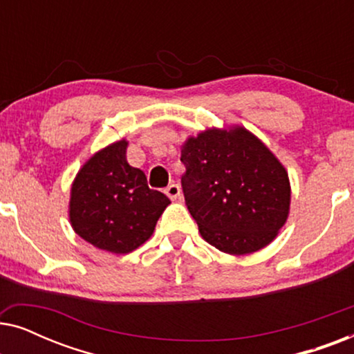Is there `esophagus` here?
Returning <instances> with one entry per match:
<instances>
[{
	"label": "esophagus",
	"mask_w": 354,
	"mask_h": 354,
	"mask_svg": "<svg viewBox=\"0 0 354 354\" xmlns=\"http://www.w3.org/2000/svg\"><path fill=\"white\" fill-rule=\"evenodd\" d=\"M164 192H166V195L171 198V200H177V198L180 196V187H178L177 183H171Z\"/></svg>",
	"instance_id": "34e87169"
}]
</instances>
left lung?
Wrapping results in <instances>:
<instances>
[{
	"label": "left lung",
	"instance_id": "8db88e82",
	"mask_svg": "<svg viewBox=\"0 0 354 354\" xmlns=\"http://www.w3.org/2000/svg\"><path fill=\"white\" fill-rule=\"evenodd\" d=\"M185 205L207 243L246 254L275 239L288 216V174L243 127L206 130L183 145Z\"/></svg>",
	"mask_w": 354,
	"mask_h": 354
}]
</instances>
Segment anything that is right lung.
<instances>
[{
    "instance_id": "1",
    "label": "right lung",
    "mask_w": 354,
    "mask_h": 354,
    "mask_svg": "<svg viewBox=\"0 0 354 354\" xmlns=\"http://www.w3.org/2000/svg\"><path fill=\"white\" fill-rule=\"evenodd\" d=\"M127 142L101 149L80 169L71 192V224L96 248L125 254L151 236L171 200L148 187L125 159Z\"/></svg>"
}]
</instances>
